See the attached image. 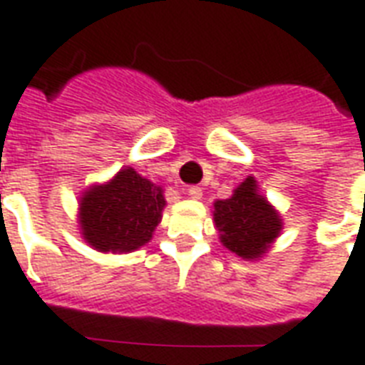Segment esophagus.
Instances as JSON below:
<instances>
[{"instance_id": "1", "label": "esophagus", "mask_w": 365, "mask_h": 365, "mask_svg": "<svg viewBox=\"0 0 365 365\" xmlns=\"http://www.w3.org/2000/svg\"><path fill=\"white\" fill-rule=\"evenodd\" d=\"M187 195H190L191 199H201V197H203V190H201L199 185H190V187H187Z\"/></svg>"}]
</instances>
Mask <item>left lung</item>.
Instances as JSON below:
<instances>
[{"mask_svg": "<svg viewBox=\"0 0 365 365\" xmlns=\"http://www.w3.org/2000/svg\"><path fill=\"white\" fill-rule=\"evenodd\" d=\"M215 222L222 244L244 259L263 255L282 228L277 210L257 195L253 178H247L230 199L215 203Z\"/></svg>", "mask_w": 365, "mask_h": 365, "instance_id": "obj_1", "label": "left lung"}]
</instances>
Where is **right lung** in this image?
I'll return each mask as SVG.
<instances>
[{
	"label": "right lung",
	"instance_id": "right-lung-1",
	"mask_svg": "<svg viewBox=\"0 0 365 365\" xmlns=\"http://www.w3.org/2000/svg\"><path fill=\"white\" fill-rule=\"evenodd\" d=\"M164 195L133 168L106 185L88 190L81 201V230L94 250L128 253L145 245L160 222Z\"/></svg>",
	"mask_w": 365,
	"mask_h": 365
}]
</instances>
